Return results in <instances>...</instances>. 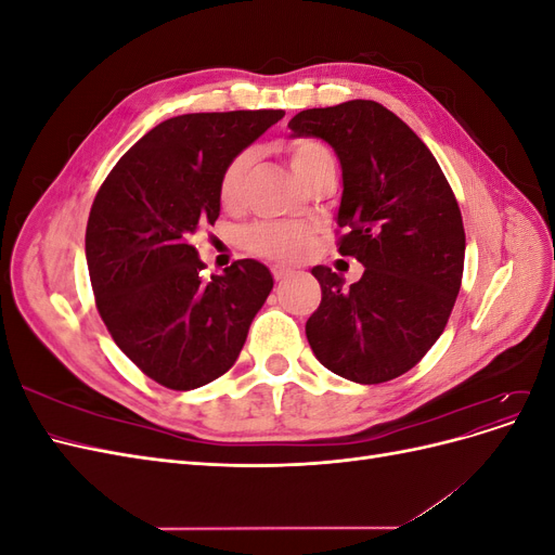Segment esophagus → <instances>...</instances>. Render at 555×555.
Returning a JSON list of instances; mask_svg holds the SVG:
<instances>
[{"mask_svg": "<svg viewBox=\"0 0 555 555\" xmlns=\"http://www.w3.org/2000/svg\"><path fill=\"white\" fill-rule=\"evenodd\" d=\"M271 273H273L275 282H284V280H289V278L294 275L292 268H284V266H273V268H271Z\"/></svg>", "mask_w": 555, "mask_h": 555, "instance_id": "esophagus-1", "label": "esophagus"}]
</instances>
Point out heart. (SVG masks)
<instances>
[{
	"label": "heart",
	"mask_w": 555,
	"mask_h": 555,
	"mask_svg": "<svg viewBox=\"0 0 555 555\" xmlns=\"http://www.w3.org/2000/svg\"><path fill=\"white\" fill-rule=\"evenodd\" d=\"M284 153L292 164L296 178L310 188V184L324 173L335 171L333 153L314 139H296L284 145ZM249 155L241 153L233 157L217 182V198L222 206H236L243 196V184L247 173ZM243 247L249 255L278 261V263H296L304 259L312 247V229L304 222H255L243 231Z\"/></svg>",
	"instance_id": "b5f03b06"
}]
</instances>
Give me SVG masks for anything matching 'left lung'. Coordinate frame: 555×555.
Segmentation results:
<instances>
[{
	"instance_id": "left-lung-1",
	"label": "left lung",
	"mask_w": 555,
	"mask_h": 555,
	"mask_svg": "<svg viewBox=\"0 0 555 555\" xmlns=\"http://www.w3.org/2000/svg\"><path fill=\"white\" fill-rule=\"evenodd\" d=\"M294 137H319L343 166L338 251L365 271L314 266L322 304L306 324L314 357L359 384L400 377L440 338L456 304L465 229L438 159L396 113L367 99L308 108Z\"/></svg>"
}]
</instances>
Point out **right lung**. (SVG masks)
I'll return each mask as SVG.
<instances>
[{"label":"right lung","instance_id":"right-lung-1","mask_svg":"<svg viewBox=\"0 0 555 555\" xmlns=\"http://www.w3.org/2000/svg\"><path fill=\"white\" fill-rule=\"evenodd\" d=\"M282 115L164 120L127 150L94 196L86 257L96 310L115 345L166 389L190 391L224 375L273 289L271 271L255 259L204 280L190 238L220 217L224 166Z\"/></svg>","mask_w":555,"mask_h":555}]
</instances>
